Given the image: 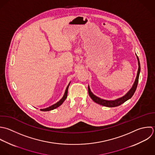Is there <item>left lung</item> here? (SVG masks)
<instances>
[{"label":"left lung","instance_id":"left-lung-1","mask_svg":"<svg viewBox=\"0 0 155 155\" xmlns=\"http://www.w3.org/2000/svg\"><path fill=\"white\" fill-rule=\"evenodd\" d=\"M137 59H138V73H137V78L135 79V81L134 82V84L132 86V87L130 89V91L123 97L118 98L117 100H103L101 99L97 96H95L94 94H93V93L91 92L89 86H88V92H89V95L91 97V98L92 99V100L95 102L96 103L102 105L103 106H106V107H117L118 106L121 104H122L123 103H124V102H126V101H127L128 100H129L130 98H132V97L134 95L137 86H138V80H139V76H140V71H141V67H140V60L138 57H137Z\"/></svg>","mask_w":155,"mask_h":155}]
</instances>
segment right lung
I'll use <instances>...</instances> for the list:
<instances>
[{"label":"right lung","instance_id":"1","mask_svg":"<svg viewBox=\"0 0 155 155\" xmlns=\"http://www.w3.org/2000/svg\"><path fill=\"white\" fill-rule=\"evenodd\" d=\"M70 83H71V82H70ZM70 83H69V84H68V86H67V87H66V91H65V92H64V94L63 97H62V98H61L59 101H58L57 103H55V104L52 105L51 106H49V107H47V108H45V109H40V110H41V111H45V112H46V111H49V110L55 109H56L57 107H59L60 105H61L62 103L64 101V100H65L66 99V98H67V96H68V87H69V84H70Z\"/></svg>","mask_w":155,"mask_h":155}]
</instances>
